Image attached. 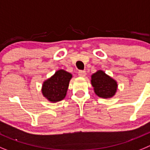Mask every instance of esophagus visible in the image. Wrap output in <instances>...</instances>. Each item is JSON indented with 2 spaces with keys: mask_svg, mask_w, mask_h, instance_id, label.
Returning a JSON list of instances; mask_svg holds the SVG:
<instances>
[{
  "mask_svg": "<svg viewBox=\"0 0 150 150\" xmlns=\"http://www.w3.org/2000/svg\"><path fill=\"white\" fill-rule=\"evenodd\" d=\"M78 75L80 77H84L85 75H86V72L85 71H79L78 72Z\"/></svg>",
  "mask_w": 150,
  "mask_h": 150,
  "instance_id": "1",
  "label": "esophagus"
}]
</instances>
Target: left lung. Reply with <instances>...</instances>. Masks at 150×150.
Instances as JSON below:
<instances>
[{
	"instance_id": "obj_1",
	"label": "left lung",
	"mask_w": 150,
	"mask_h": 150,
	"mask_svg": "<svg viewBox=\"0 0 150 150\" xmlns=\"http://www.w3.org/2000/svg\"><path fill=\"white\" fill-rule=\"evenodd\" d=\"M91 83L98 96L107 98L115 95L117 88V82L102 70H98L92 75Z\"/></svg>"
}]
</instances>
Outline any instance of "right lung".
<instances>
[{"instance_id":"add662e5","label":"right lung","mask_w":150,"mask_h":150,"mask_svg":"<svg viewBox=\"0 0 150 150\" xmlns=\"http://www.w3.org/2000/svg\"><path fill=\"white\" fill-rule=\"evenodd\" d=\"M71 78L72 75L64 70L57 71L52 78L43 83L42 90L43 96L52 102H59L63 99L67 95Z\"/></svg>"}]
</instances>
